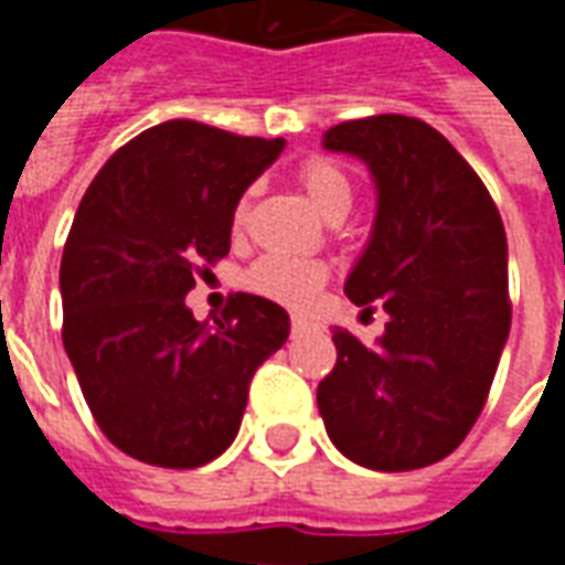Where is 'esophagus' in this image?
I'll list each match as a JSON object with an SVG mask.
<instances>
[{
    "label": "esophagus",
    "instance_id": "34e87169",
    "mask_svg": "<svg viewBox=\"0 0 565 565\" xmlns=\"http://www.w3.org/2000/svg\"><path fill=\"white\" fill-rule=\"evenodd\" d=\"M311 330H318V327H315L308 318H299V315L290 318V332H294V335H302V332H311Z\"/></svg>",
    "mask_w": 565,
    "mask_h": 565
}]
</instances>
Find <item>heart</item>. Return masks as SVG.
<instances>
[{
	"instance_id": "heart-1",
	"label": "heart",
	"mask_w": 565,
	"mask_h": 565,
	"mask_svg": "<svg viewBox=\"0 0 565 565\" xmlns=\"http://www.w3.org/2000/svg\"><path fill=\"white\" fill-rule=\"evenodd\" d=\"M299 184L311 199V205L330 221L344 217V211L351 209V202H354L351 174L330 157H308L299 166ZM245 211L247 199H242L238 209H235V223L245 221ZM245 284L254 294L275 299L281 306L306 308L318 296L320 287L327 284V266L318 263V259L269 254V257L257 259L250 266V271L245 275Z\"/></svg>"
}]
</instances>
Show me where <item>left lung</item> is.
Listing matches in <instances>:
<instances>
[{
	"label": "left lung",
	"mask_w": 565,
	"mask_h": 565,
	"mask_svg": "<svg viewBox=\"0 0 565 565\" xmlns=\"http://www.w3.org/2000/svg\"><path fill=\"white\" fill-rule=\"evenodd\" d=\"M323 148L375 174V230L344 294L391 320L375 348L332 332L339 356L318 408L348 460L424 469L460 448L497 375L511 327L505 226L472 166L417 117L344 120Z\"/></svg>",
	"instance_id": "obj_1"
}]
</instances>
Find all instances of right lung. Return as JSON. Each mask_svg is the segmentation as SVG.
<instances>
[{
  "instance_id": "1",
  "label": "right lung",
  "mask_w": 565,
  "mask_h": 565,
  "mask_svg": "<svg viewBox=\"0 0 565 565\" xmlns=\"http://www.w3.org/2000/svg\"><path fill=\"white\" fill-rule=\"evenodd\" d=\"M281 148L166 120L115 150L81 199L60 263L63 344L105 438L148 466L221 457L254 372L287 342V311L263 296L233 294L214 323L184 306Z\"/></svg>"
}]
</instances>
